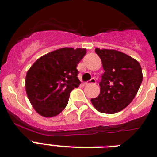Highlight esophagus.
Returning <instances> with one entry per match:
<instances>
[{"instance_id":"34e87169","label":"esophagus","mask_w":157,"mask_h":157,"mask_svg":"<svg viewBox=\"0 0 157 157\" xmlns=\"http://www.w3.org/2000/svg\"><path fill=\"white\" fill-rule=\"evenodd\" d=\"M96 83H97V82H96V80H95V79H91V80H89V81L86 82V83H85V84H86V85L96 84Z\"/></svg>"}]
</instances>
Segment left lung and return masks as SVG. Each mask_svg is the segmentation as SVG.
<instances>
[{"label": "left lung", "mask_w": 157, "mask_h": 157, "mask_svg": "<svg viewBox=\"0 0 157 157\" xmlns=\"http://www.w3.org/2000/svg\"><path fill=\"white\" fill-rule=\"evenodd\" d=\"M104 73L98 97L91 99L100 113L113 114L127 107L137 94L143 80L139 62L130 56L112 49L96 48Z\"/></svg>", "instance_id": "8db88e82"}]
</instances>
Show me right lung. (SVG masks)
I'll list each match as a JSON object with an SVG mask.
<instances>
[{"label": "right lung", "instance_id": "obj_1", "mask_svg": "<svg viewBox=\"0 0 157 157\" xmlns=\"http://www.w3.org/2000/svg\"><path fill=\"white\" fill-rule=\"evenodd\" d=\"M86 53L84 48H60L40 57L30 67L25 89L37 113L52 117L64 109L70 93L80 84L77 66Z\"/></svg>", "mask_w": 157, "mask_h": 157}]
</instances>
